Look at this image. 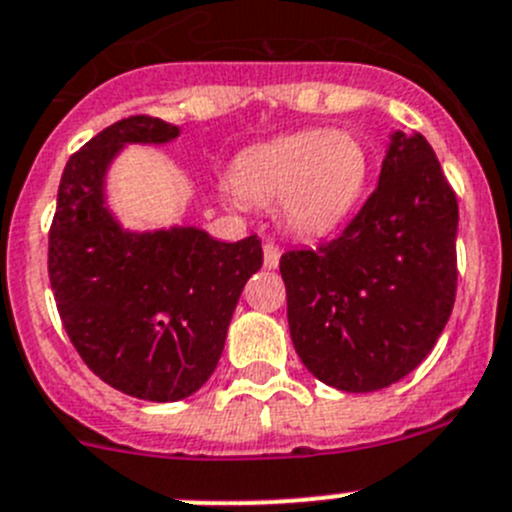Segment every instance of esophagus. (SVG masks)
Here are the masks:
<instances>
[{
	"label": "esophagus",
	"mask_w": 512,
	"mask_h": 512,
	"mask_svg": "<svg viewBox=\"0 0 512 512\" xmlns=\"http://www.w3.org/2000/svg\"><path fill=\"white\" fill-rule=\"evenodd\" d=\"M279 259H281L279 246H274V243H264V266L266 269H276V266H279Z\"/></svg>",
	"instance_id": "34e87169"
}]
</instances>
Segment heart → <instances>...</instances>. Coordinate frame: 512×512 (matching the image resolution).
<instances>
[{
	"label": "heart",
	"instance_id": "b5f03b06",
	"mask_svg": "<svg viewBox=\"0 0 512 512\" xmlns=\"http://www.w3.org/2000/svg\"><path fill=\"white\" fill-rule=\"evenodd\" d=\"M368 182V154L348 131L307 129L243 149L231 187L253 205H274L297 238L337 231L358 208Z\"/></svg>",
	"mask_w": 512,
	"mask_h": 512
}]
</instances>
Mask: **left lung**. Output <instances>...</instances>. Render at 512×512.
Wrapping results in <instances>:
<instances>
[{"label": "left lung", "instance_id": "1", "mask_svg": "<svg viewBox=\"0 0 512 512\" xmlns=\"http://www.w3.org/2000/svg\"><path fill=\"white\" fill-rule=\"evenodd\" d=\"M457 223L431 144L393 131L378 187L348 228L279 261L294 350L314 378L381 391L431 353L454 307Z\"/></svg>", "mask_w": 512, "mask_h": 512}]
</instances>
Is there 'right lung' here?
I'll return each instance as SVG.
<instances>
[{
  "label": "right lung",
  "instance_id": "right-lung-1",
  "mask_svg": "<svg viewBox=\"0 0 512 512\" xmlns=\"http://www.w3.org/2000/svg\"><path fill=\"white\" fill-rule=\"evenodd\" d=\"M180 126L129 116L65 164L50 225L48 271L60 320L83 363L116 391L170 403L218 365L233 309L264 264L256 236L225 243L195 225L126 231L106 175L126 144H167Z\"/></svg>",
  "mask_w": 512,
  "mask_h": 512
}]
</instances>
